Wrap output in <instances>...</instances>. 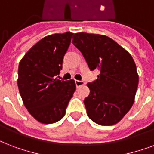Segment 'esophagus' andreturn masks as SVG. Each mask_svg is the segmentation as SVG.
Segmentation results:
<instances>
[{
	"mask_svg": "<svg viewBox=\"0 0 154 154\" xmlns=\"http://www.w3.org/2000/svg\"><path fill=\"white\" fill-rule=\"evenodd\" d=\"M75 84L77 87H79L81 85H84V82L83 81H79V80H75Z\"/></svg>",
	"mask_w": 154,
	"mask_h": 154,
	"instance_id": "1",
	"label": "esophagus"
}]
</instances>
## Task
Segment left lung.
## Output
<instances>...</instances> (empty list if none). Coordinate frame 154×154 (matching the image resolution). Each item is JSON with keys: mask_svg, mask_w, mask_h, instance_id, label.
<instances>
[{"mask_svg": "<svg viewBox=\"0 0 154 154\" xmlns=\"http://www.w3.org/2000/svg\"><path fill=\"white\" fill-rule=\"evenodd\" d=\"M72 43L84 56L91 71L100 74L89 82L84 104L92 121L111 126L120 121L134 103L139 77L132 56L106 35L76 33Z\"/></svg>", "mask_w": 154, "mask_h": 154, "instance_id": "8db88e82", "label": "left lung"}]
</instances>
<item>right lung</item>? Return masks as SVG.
Instances as JSON below:
<instances>
[{
    "label": "right lung",
    "instance_id": "add662e5",
    "mask_svg": "<svg viewBox=\"0 0 154 154\" xmlns=\"http://www.w3.org/2000/svg\"><path fill=\"white\" fill-rule=\"evenodd\" d=\"M73 33L46 36L26 53L18 66L17 86L29 113L43 124H53L65 115L76 90L74 80L56 78Z\"/></svg>",
    "mask_w": 154,
    "mask_h": 154
}]
</instances>
